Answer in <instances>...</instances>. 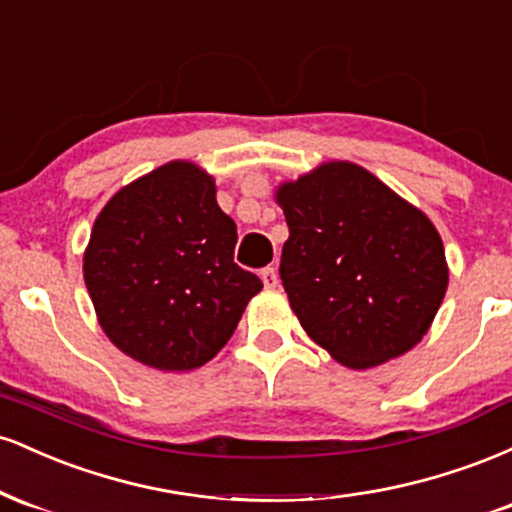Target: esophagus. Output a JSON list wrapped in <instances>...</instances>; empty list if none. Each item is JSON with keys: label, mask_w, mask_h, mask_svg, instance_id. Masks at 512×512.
Instances as JSON below:
<instances>
[{"label": "esophagus", "mask_w": 512, "mask_h": 512, "mask_svg": "<svg viewBox=\"0 0 512 512\" xmlns=\"http://www.w3.org/2000/svg\"><path fill=\"white\" fill-rule=\"evenodd\" d=\"M260 279H262V284H264V289H276V284H279V276H276V269L274 267H267V269H262L260 272Z\"/></svg>", "instance_id": "obj_1"}]
</instances>
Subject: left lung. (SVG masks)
Returning a JSON list of instances; mask_svg holds the SVG:
<instances>
[{
    "mask_svg": "<svg viewBox=\"0 0 512 512\" xmlns=\"http://www.w3.org/2000/svg\"><path fill=\"white\" fill-rule=\"evenodd\" d=\"M274 199L289 223L281 284L308 337L354 370L414 349L448 291L424 211L351 161L281 182Z\"/></svg>",
    "mask_w": 512,
    "mask_h": 512,
    "instance_id": "obj_1",
    "label": "left lung"
}]
</instances>
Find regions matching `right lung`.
Returning a JSON list of instances; mask_svg holds the SVG:
<instances>
[{
    "label": "right lung",
    "mask_w": 512,
    "mask_h": 512,
    "mask_svg": "<svg viewBox=\"0 0 512 512\" xmlns=\"http://www.w3.org/2000/svg\"><path fill=\"white\" fill-rule=\"evenodd\" d=\"M236 243V221L197 163H163L117 190L84 252L88 296L110 342L166 373L211 361L262 291L233 262Z\"/></svg>",
    "instance_id": "1"
}]
</instances>
